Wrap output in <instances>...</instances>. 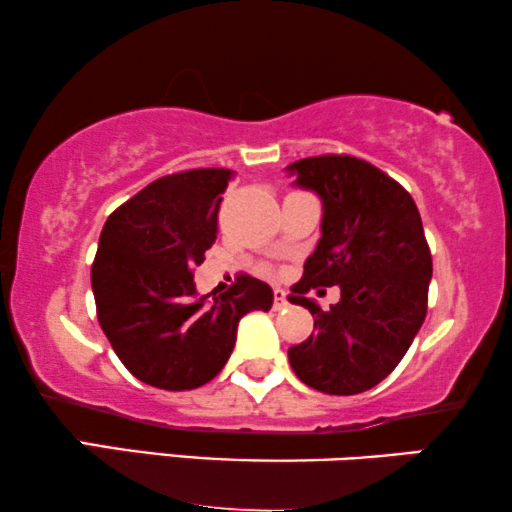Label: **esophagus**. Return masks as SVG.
<instances>
[{
	"instance_id": "34e87169",
	"label": "esophagus",
	"mask_w": 512,
	"mask_h": 512,
	"mask_svg": "<svg viewBox=\"0 0 512 512\" xmlns=\"http://www.w3.org/2000/svg\"><path fill=\"white\" fill-rule=\"evenodd\" d=\"M286 305H289V300H286V291L275 289V310H282Z\"/></svg>"
}]
</instances>
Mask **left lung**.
I'll list each match as a JSON object with an SVG mask.
<instances>
[{"mask_svg": "<svg viewBox=\"0 0 512 512\" xmlns=\"http://www.w3.org/2000/svg\"><path fill=\"white\" fill-rule=\"evenodd\" d=\"M286 170L324 207L319 244L289 296L317 333L289 349L291 368L324 394H361L398 366L424 324L433 263L422 216L398 181L361 158L314 156ZM319 285L341 286L328 313L304 296Z\"/></svg>", "mask_w": 512, "mask_h": 512, "instance_id": "1", "label": "left lung"}]
</instances>
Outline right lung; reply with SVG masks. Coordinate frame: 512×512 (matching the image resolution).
<instances>
[{
    "mask_svg": "<svg viewBox=\"0 0 512 512\" xmlns=\"http://www.w3.org/2000/svg\"><path fill=\"white\" fill-rule=\"evenodd\" d=\"M223 167L160 177L104 223L90 272L97 321L137 380L167 391L214 380L235 347L237 324L268 312L272 289L240 275L233 289L198 298L193 268L216 240Z\"/></svg>",
    "mask_w": 512,
    "mask_h": 512,
    "instance_id": "obj_1",
    "label": "right lung"
}]
</instances>
